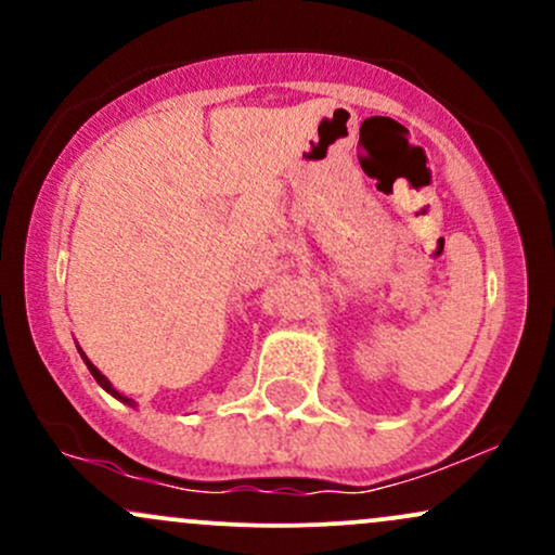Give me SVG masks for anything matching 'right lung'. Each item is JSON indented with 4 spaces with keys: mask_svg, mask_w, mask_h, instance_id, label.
<instances>
[{
    "mask_svg": "<svg viewBox=\"0 0 555 555\" xmlns=\"http://www.w3.org/2000/svg\"><path fill=\"white\" fill-rule=\"evenodd\" d=\"M80 358H82V362H86V365H88V371H91V375H93V378H95V380H99V386H101V388H104V391H109L114 399L125 401V404H132V399H127V397H122V393H119V391H117V388H114V386L109 384V378H106V375H104V373H101V371H99V367H95V365H93V362L86 358V354H82V352H80Z\"/></svg>",
    "mask_w": 555,
    "mask_h": 555,
    "instance_id": "1",
    "label": "right lung"
}]
</instances>
